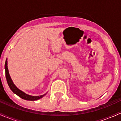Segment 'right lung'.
Masks as SVG:
<instances>
[{"label":"right lung","instance_id":"1","mask_svg":"<svg viewBox=\"0 0 121 121\" xmlns=\"http://www.w3.org/2000/svg\"><path fill=\"white\" fill-rule=\"evenodd\" d=\"M5 71L7 81L8 85V86H9V88L11 89V90L12 91V92L14 93L15 94H16V95H18V96L20 97V98H22V99L27 101H36L42 98V97H44V95L47 93L39 95V96H32V95H29V94H26V93L24 92V91H22L21 90L19 89H18L17 87L16 86V85L14 84L13 82L12 81V79L10 77V75H9V72H8L7 66V59H6V61H5Z\"/></svg>","mask_w":121,"mask_h":121}]
</instances>
